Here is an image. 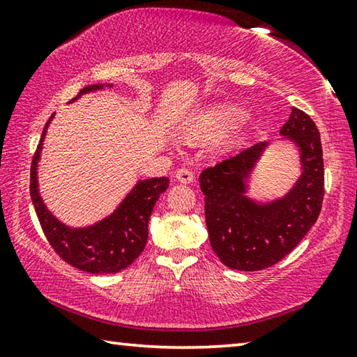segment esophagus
<instances>
[{
	"mask_svg": "<svg viewBox=\"0 0 357 357\" xmlns=\"http://www.w3.org/2000/svg\"><path fill=\"white\" fill-rule=\"evenodd\" d=\"M193 178H195V174H193L190 168H179V170L176 172V179L179 181V183L189 184V183H192Z\"/></svg>",
	"mask_w": 357,
	"mask_h": 357,
	"instance_id": "34e87169",
	"label": "esophagus"
}]
</instances>
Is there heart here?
<instances>
[{"label":"heart","mask_w":357,"mask_h":357,"mask_svg":"<svg viewBox=\"0 0 357 357\" xmlns=\"http://www.w3.org/2000/svg\"><path fill=\"white\" fill-rule=\"evenodd\" d=\"M245 112L238 107L219 105L208 108L192 119L185 129V135L197 142L219 140L236 130L245 121Z\"/></svg>","instance_id":"obj_1"}]
</instances>
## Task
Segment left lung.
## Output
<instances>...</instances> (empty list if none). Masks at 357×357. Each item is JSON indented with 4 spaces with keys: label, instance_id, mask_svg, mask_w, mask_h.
<instances>
[{
    "label": "left lung",
    "instance_id": "1",
    "mask_svg": "<svg viewBox=\"0 0 357 357\" xmlns=\"http://www.w3.org/2000/svg\"><path fill=\"white\" fill-rule=\"evenodd\" d=\"M280 134L296 142L302 162L301 179L282 200L257 204L244 197L245 179L266 143H255L200 174L209 243L231 269L259 271L279 263L304 239L321 211L324 165L317 124L293 108Z\"/></svg>",
    "mask_w": 357,
    "mask_h": 357
}]
</instances>
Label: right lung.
Masks as SVG:
<instances>
[{"mask_svg":"<svg viewBox=\"0 0 357 357\" xmlns=\"http://www.w3.org/2000/svg\"><path fill=\"white\" fill-rule=\"evenodd\" d=\"M100 88L102 84L84 86L74 100L84 93ZM52 119L53 114L47 121L38 149L33 155L31 176H29L31 200L45 238L59 258L77 269L91 274L119 273L134 263V259L138 258L146 245L151 213L160 193L167 190L170 179L162 176L140 181L110 217L93 227L74 229L63 225L48 213L42 203L38 190V176H36L42 142Z\"/></svg>","mask_w":357,"mask_h":357,"instance_id":"add662e5","label":"right lung"}]
</instances>
